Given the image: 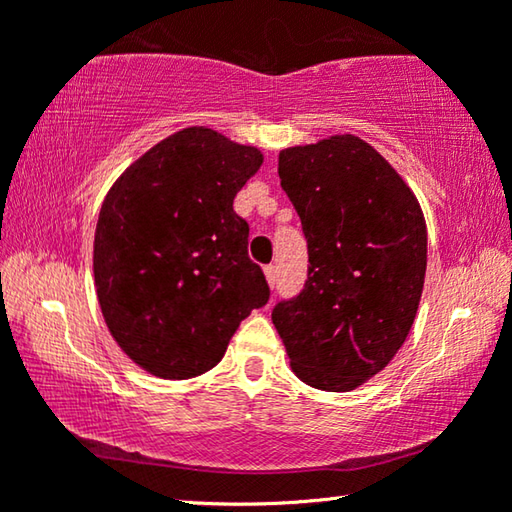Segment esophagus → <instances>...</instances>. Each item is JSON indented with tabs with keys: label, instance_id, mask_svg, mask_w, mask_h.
Instances as JSON below:
<instances>
[{
	"label": "esophagus",
	"instance_id": "1",
	"mask_svg": "<svg viewBox=\"0 0 512 512\" xmlns=\"http://www.w3.org/2000/svg\"><path fill=\"white\" fill-rule=\"evenodd\" d=\"M264 273H266L268 284H271V287H275V282H277V266H275V264H268V266L264 268Z\"/></svg>",
	"mask_w": 512,
	"mask_h": 512
}]
</instances>
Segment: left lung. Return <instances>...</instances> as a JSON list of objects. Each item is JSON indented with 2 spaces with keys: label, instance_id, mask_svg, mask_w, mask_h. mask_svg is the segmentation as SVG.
Segmentation results:
<instances>
[{
  "label": "left lung",
  "instance_id": "1",
  "mask_svg": "<svg viewBox=\"0 0 512 512\" xmlns=\"http://www.w3.org/2000/svg\"><path fill=\"white\" fill-rule=\"evenodd\" d=\"M277 173L309 266L298 296L273 307V325L305 384L352 391L388 366L418 314L427 271L420 203L354 135L284 149Z\"/></svg>",
  "mask_w": 512,
  "mask_h": 512
}]
</instances>
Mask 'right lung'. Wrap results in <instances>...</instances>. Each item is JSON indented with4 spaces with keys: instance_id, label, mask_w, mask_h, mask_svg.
<instances>
[{
    "instance_id": "1",
    "label": "right lung",
    "mask_w": 512,
    "mask_h": 512,
    "mask_svg": "<svg viewBox=\"0 0 512 512\" xmlns=\"http://www.w3.org/2000/svg\"><path fill=\"white\" fill-rule=\"evenodd\" d=\"M262 160L255 146L192 126L110 187L94 232L97 298L119 348L151 375H203L268 302L250 228L232 207Z\"/></svg>"
}]
</instances>
